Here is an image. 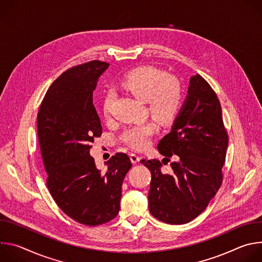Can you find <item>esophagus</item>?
Returning a JSON list of instances; mask_svg holds the SVG:
<instances>
[{
    "label": "esophagus",
    "instance_id": "34e87169",
    "mask_svg": "<svg viewBox=\"0 0 262 262\" xmlns=\"http://www.w3.org/2000/svg\"><path fill=\"white\" fill-rule=\"evenodd\" d=\"M129 158H130V161H132L133 164H137V163H139V161H140V158H139L136 154H130V155H129Z\"/></svg>",
    "mask_w": 262,
    "mask_h": 262
}]
</instances>
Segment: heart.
<instances>
[{
	"instance_id": "b5f03b06",
	"label": "heart",
	"mask_w": 262,
	"mask_h": 262,
	"mask_svg": "<svg viewBox=\"0 0 262 262\" xmlns=\"http://www.w3.org/2000/svg\"><path fill=\"white\" fill-rule=\"evenodd\" d=\"M122 88L145 100L150 114L162 124L172 122L178 115L182 103V86L179 80L154 66H142L127 72L122 78ZM115 95L108 91L102 99V113L108 117ZM158 124L148 121L129 126L121 135V141L128 147L141 150L150 143L158 133Z\"/></svg>"
}]
</instances>
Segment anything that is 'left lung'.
<instances>
[{"instance_id":"obj_1","label":"left lung","mask_w":262,"mask_h":262,"mask_svg":"<svg viewBox=\"0 0 262 262\" xmlns=\"http://www.w3.org/2000/svg\"><path fill=\"white\" fill-rule=\"evenodd\" d=\"M228 133L217 96L200 76L191 78L186 99L171 132L159 143L164 162L173 157V172L163 174L159 160H141L151 172L149 211L167 224H185L197 217L223 182Z\"/></svg>"}]
</instances>
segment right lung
I'll return each mask as SVG.
<instances>
[{"label":"right lung","mask_w":262,"mask_h":262,"mask_svg":"<svg viewBox=\"0 0 262 262\" xmlns=\"http://www.w3.org/2000/svg\"><path fill=\"white\" fill-rule=\"evenodd\" d=\"M108 63L93 60L73 66L51 85L37 114V136L48 174V189L72 220L97 226L116 217L123 179L132 167L126 154L96 169L90 149L102 134L93 104V91Z\"/></svg>","instance_id":"right-lung-1"}]
</instances>
